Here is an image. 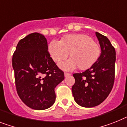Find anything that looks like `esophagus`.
<instances>
[{
	"label": "esophagus",
	"mask_w": 127,
	"mask_h": 127,
	"mask_svg": "<svg viewBox=\"0 0 127 127\" xmlns=\"http://www.w3.org/2000/svg\"><path fill=\"white\" fill-rule=\"evenodd\" d=\"M70 75L69 73H64V76L65 77H67V76H69Z\"/></svg>",
	"instance_id": "obj_1"
}]
</instances>
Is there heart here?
Returning a JSON list of instances; mask_svg holds the SVG:
<instances>
[{
	"label": "heart",
	"instance_id": "obj_1",
	"mask_svg": "<svg viewBox=\"0 0 127 127\" xmlns=\"http://www.w3.org/2000/svg\"><path fill=\"white\" fill-rule=\"evenodd\" d=\"M48 50L52 59L58 64L67 59L69 54L71 59L59 65L60 67L65 71H72L77 67L80 70L88 69L100 55L99 45L84 33L68 34L60 41H51Z\"/></svg>",
	"mask_w": 127,
	"mask_h": 127
}]
</instances>
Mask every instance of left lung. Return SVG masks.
<instances>
[{"mask_svg":"<svg viewBox=\"0 0 127 127\" xmlns=\"http://www.w3.org/2000/svg\"><path fill=\"white\" fill-rule=\"evenodd\" d=\"M95 35L101 51L99 59L82 73L73 74V97L82 107H94L102 103L110 93L115 78V49L106 36L97 32Z\"/></svg>","mask_w":127,"mask_h":127,"instance_id":"obj_1","label":"left lung"}]
</instances>
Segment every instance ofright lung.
Listing matches in <instances>:
<instances>
[{
  "label": "right lung",
  "instance_id": "obj_1",
  "mask_svg": "<svg viewBox=\"0 0 127 127\" xmlns=\"http://www.w3.org/2000/svg\"><path fill=\"white\" fill-rule=\"evenodd\" d=\"M12 66L17 92L27 106L43 110L54 104V89L64 80V74L50 56L43 35L35 32L21 39Z\"/></svg>",
  "mask_w": 127,
  "mask_h": 127
}]
</instances>
